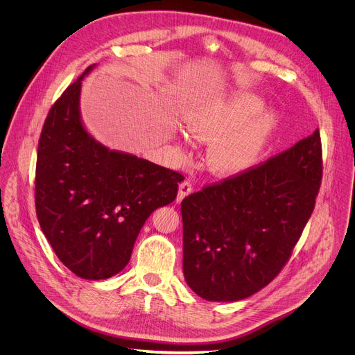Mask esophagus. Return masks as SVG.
<instances>
[{
    "label": "esophagus",
    "instance_id": "1",
    "mask_svg": "<svg viewBox=\"0 0 355 355\" xmlns=\"http://www.w3.org/2000/svg\"><path fill=\"white\" fill-rule=\"evenodd\" d=\"M192 189H193V185H192V182H191L189 180H185V181H182V182L180 184V191H178V202H180L181 199H184L187 195H189V193L192 192Z\"/></svg>",
    "mask_w": 355,
    "mask_h": 355
}]
</instances>
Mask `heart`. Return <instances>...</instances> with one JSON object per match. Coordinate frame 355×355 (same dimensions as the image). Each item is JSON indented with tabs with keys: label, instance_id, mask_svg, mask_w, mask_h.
<instances>
[{
	"label": "heart",
	"instance_id": "heart-1",
	"mask_svg": "<svg viewBox=\"0 0 355 355\" xmlns=\"http://www.w3.org/2000/svg\"><path fill=\"white\" fill-rule=\"evenodd\" d=\"M264 101L248 92L212 96L196 103L185 125L200 139H216L209 163L219 173H237L257 162L277 126V115L263 111Z\"/></svg>",
	"mask_w": 355,
	"mask_h": 355
}]
</instances>
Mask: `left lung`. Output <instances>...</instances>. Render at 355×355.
Segmentation results:
<instances>
[{
    "label": "left lung",
    "mask_w": 355,
    "mask_h": 355,
    "mask_svg": "<svg viewBox=\"0 0 355 355\" xmlns=\"http://www.w3.org/2000/svg\"><path fill=\"white\" fill-rule=\"evenodd\" d=\"M323 159L316 129L291 148L181 202L184 277L207 300L234 302L285 267L316 204Z\"/></svg>",
    "instance_id": "left-lung-1"
}]
</instances>
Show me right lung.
I'll return each mask as SVG.
<instances>
[{
  "label": "right lung",
  "instance_id": "add662e5",
  "mask_svg": "<svg viewBox=\"0 0 355 355\" xmlns=\"http://www.w3.org/2000/svg\"><path fill=\"white\" fill-rule=\"evenodd\" d=\"M50 108L39 137L35 207L59 260L84 279L122 271L155 209L177 198L184 175L95 141L80 111L81 80Z\"/></svg>",
  "mask_w": 355,
  "mask_h": 355
}]
</instances>
